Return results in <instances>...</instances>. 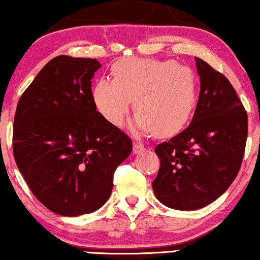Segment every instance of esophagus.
Here are the masks:
<instances>
[{"instance_id":"1","label":"esophagus","mask_w":260,"mask_h":260,"mask_svg":"<svg viewBox=\"0 0 260 260\" xmlns=\"http://www.w3.org/2000/svg\"><path fill=\"white\" fill-rule=\"evenodd\" d=\"M144 151V147L143 145L138 144V143H134L133 145V154L136 155V154H140V152Z\"/></svg>"}]
</instances>
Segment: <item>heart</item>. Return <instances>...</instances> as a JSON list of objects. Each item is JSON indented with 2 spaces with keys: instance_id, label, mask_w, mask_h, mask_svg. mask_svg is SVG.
<instances>
[{
  "instance_id": "obj_1",
  "label": "heart",
  "mask_w": 260,
  "mask_h": 260,
  "mask_svg": "<svg viewBox=\"0 0 260 260\" xmlns=\"http://www.w3.org/2000/svg\"><path fill=\"white\" fill-rule=\"evenodd\" d=\"M113 78L102 77L92 87L101 115L119 126L135 99L134 134L173 136L189 122L198 104L199 79L175 60L122 59L112 66Z\"/></svg>"
}]
</instances>
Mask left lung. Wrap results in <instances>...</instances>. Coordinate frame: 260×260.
Returning a JSON list of instances; mask_svg holds the SVG:
<instances>
[{"label": "left lung", "instance_id": "obj_1", "mask_svg": "<svg viewBox=\"0 0 260 260\" xmlns=\"http://www.w3.org/2000/svg\"><path fill=\"white\" fill-rule=\"evenodd\" d=\"M200 94L186 130L156 147L161 166L152 189L179 211L212 204L239 172L247 138V113L229 79L195 56Z\"/></svg>", "mask_w": 260, "mask_h": 260}]
</instances>
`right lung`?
Here are the masks:
<instances>
[{
    "mask_svg": "<svg viewBox=\"0 0 260 260\" xmlns=\"http://www.w3.org/2000/svg\"><path fill=\"white\" fill-rule=\"evenodd\" d=\"M95 59L59 55L45 65L17 103L14 157L31 193L49 211L78 216L108 201L113 173L133 150L97 111L91 79Z\"/></svg>",
    "mask_w": 260,
    "mask_h": 260,
    "instance_id": "add662e5",
    "label": "right lung"
}]
</instances>
